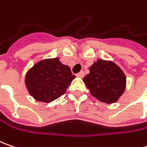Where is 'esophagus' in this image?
Listing matches in <instances>:
<instances>
[{
	"mask_svg": "<svg viewBox=\"0 0 147 147\" xmlns=\"http://www.w3.org/2000/svg\"><path fill=\"white\" fill-rule=\"evenodd\" d=\"M84 75H85V74H84V72H83V71H81V72H79L78 74H77V76L80 77V78L84 77Z\"/></svg>",
	"mask_w": 147,
	"mask_h": 147,
	"instance_id": "34e87169",
	"label": "esophagus"
}]
</instances>
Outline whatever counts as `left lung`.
Instances as JSON below:
<instances>
[{
  "label": "left lung",
  "instance_id": "obj_1",
  "mask_svg": "<svg viewBox=\"0 0 147 147\" xmlns=\"http://www.w3.org/2000/svg\"><path fill=\"white\" fill-rule=\"evenodd\" d=\"M83 78L92 96L105 103L116 102L125 90L126 77L119 66L110 61L98 59Z\"/></svg>",
  "mask_w": 147,
  "mask_h": 147
}]
</instances>
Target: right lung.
<instances>
[{
	"instance_id": "right-lung-1",
	"label": "right lung",
	"mask_w": 147,
	"mask_h": 147,
	"mask_svg": "<svg viewBox=\"0 0 147 147\" xmlns=\"http://www.w3.org/2000/svg\"><path fill=\"white\" fill-rule=\"evenodd\" d=\"M74 78L70 68L55 58L37 63L28 72L25 83L30 95L37 100L51 102L65 93Z\"/></svg>"
}]
</instances>
